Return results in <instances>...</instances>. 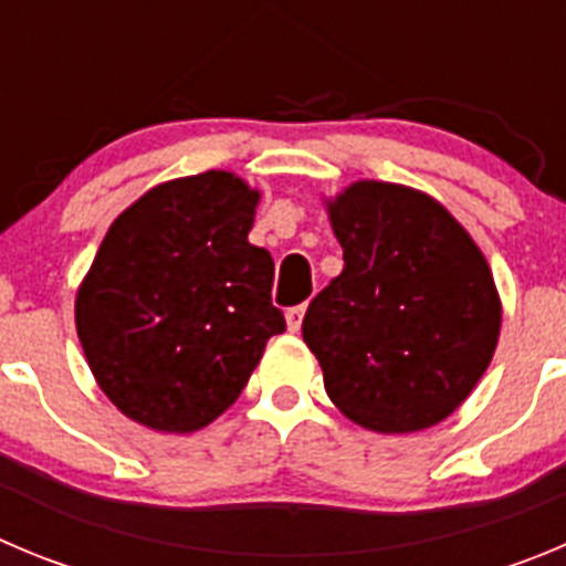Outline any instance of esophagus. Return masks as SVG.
I'll return each instance as SVG.
<instances>
[{
	"label": "esophagus",
	"mask_w": 566,
	"mask_h": 566,
	"mask_svg": "<svg viewBox=\"0 0 566 566\" xmlns=\"http://www.w3.org/2000/svg\"><path fill=\"white\" fill-rule=\"evenodd\" d=\"M304 313H307V304H298V307H290L287 310V329L290 332H298L301 329V321H304Z\"/></svg>",
	"instance_id": "34e87169"
}]
</instances>
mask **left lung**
Returning a JSON list of instances; mask_svg holds the SVG:
<instances>
[{
  "label": "left lung",
  "mask_w": 566,
  "mask_h": 566,
  "mask_svg": "<svg viewBox=\"0 0 566 566\" xmlns=\"http://www.w3.org/2000/svg\"><path fill=\"white\" fill-rule=\"evenodd\" d=\"M326 209L343 273L301 326L326 394L366 430H427L461 408L497 348L489 262L450 211L402 184L357 181Z\"/></svg>",
  "instance_id": "8db88e82"
}]
</instances>
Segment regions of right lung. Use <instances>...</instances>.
<instances>
[{
    "label": "right lung",
    "instance_id": "1",
    "mask_svg": "<svg viewBox=\"0 0 566 566\" xmlns=\"http://www.w3.org/2000/svg\"><path fill=\"white\" fill-rule=\"evenodd\" d=\"M259 192L226 170L158 184L111 223L75 298L88 368L116 408L195 432L237 402L284 332L273 259L248 242Z\"/></svg>",
    "mask_w": 566,
    "mask_h": 566
}]
</instances>
